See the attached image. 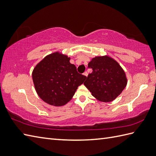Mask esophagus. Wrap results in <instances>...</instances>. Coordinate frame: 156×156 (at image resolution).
Instances as JSON below:
<instances>
[{
    "label": "esophagus",
    "mask_w": 156,
    "mask_h": 156,
    "mask_svg": "<svg viewBox=\"0 0 156 156\" xmlns=\"http://www.w3.org/2000/svg\"><path fill=\"white\" fill-rule=\"evenodd\" d=\"M83 75L85 76L86 77H87V76H88V72H84V74H83Z\"/></svg>",
    "instance_id": "obj_1"
}]
</instances>
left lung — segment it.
<instances>
[{
	"label": "left lung",
	"instance_id": "1",
	"mask_svg": "<svg viewBox=\"0 0 156 156\" xmlns=\"http://www.w3.org/2000/svg\"><path fill=\"white\" fill-rule=\"evenodd\" d=\"M92 72L86 78L84 86L100 102H110L120 94L127 85V78L117 61L108 56L93 58L88 63Z\"/></svg>",
	"mask_w": 156,
	"mask_h": 156
}]
</instances>
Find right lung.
Segmentation results:
<instances>
[{
  "label": "right lung",
  "mask_w": 156,
  "mask_h": 156,
  "mask_svg": "<svg viewBox=\"0 0 156 156\" xmlns=\"http://www.w3.org/2000/svg\"><path fill=\"white\" fill-rule=\"evenodd\" d=\"M70 60L59 52H54L44 58L32 71V80L38 96L51 106L67 104L86 78L78 73Z\"/></svg>",
  "instance_id": "obj_1"
}]
</instances>
